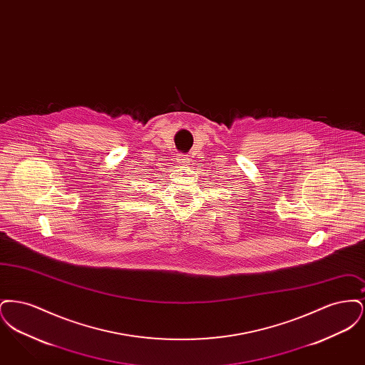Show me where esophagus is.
Returning <instances> with one entry per match:
<instances>
[{"instance_id": "esophagus-1", "label": "esophagus", "mask_w": 365, "mask_h": 365, "mask_svg": "<svg viewBox=\"0 0 365 365\" xmlns=\"http://www.w3.org/2000/svg\"><path fill=\"white\" fill-rule=\"evenodd\" d=\"M178 160H179V163L183 164V165H186V164L189 163V158H187V157H179Z\"/></svg>"}]
</instances>
